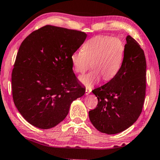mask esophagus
<instances>
[{"label": "esophagus", "mask_w": 160, "mask_h": 160, "mask_svg": "<svg viewBox=\"0 0 160 160\" xmlns=\"http://www.w3.org/2000/svg\"><path fill=\"white\" fill-rule=\"evenodd\" d=\"M91 92H92V89L91 88H86L85 94H86V95H88V94H90Z\"/></svg>", "instance_id": "esophagus-1"}]
</instances>
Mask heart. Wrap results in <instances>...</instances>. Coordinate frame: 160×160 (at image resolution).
I'll list each match as a JSON object with an SVG mask.
<instances>
[{
    "label": "heart",
    "instance_id": "obj_1",
    "mask_svg": "<svg viewBox=\"0 0 160 160\" xmlns=\"http://www.w3.org/2000/svg\"><path fill=\"white\" fill-rule=\"evenodd\" d=\"M124 51V45L118 38L97 36L83 44L82 51L72 53L70 60L77 73L82 74L92 66L90 72L79 78L87 88H91L102 77L109 80L116 76L122 65Z\"/></svg>",
    "mask_w": 160,
    "mask_h": 160
}]
</instances>
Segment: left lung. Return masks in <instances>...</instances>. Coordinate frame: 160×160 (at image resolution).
<instances>
[{
    "instance_id": "8db88e82",
    "label": "left lung",
    "mask_w": 160,
    "mask_h": 160,
    "mask_svg": "<svg viewBox=\"0 0 160 160\" xmlns=\"http://www.w3.org/2000/svg\"><path fill=\"white\" fill-rule=\"evenodd\" d=\"M123 59L114 78L92 90L98 99L89 112L92 125L99 131L116 134L132 126L140 115L146 90V60L140 45L126 37Z\"/></svg>"
}]
</instances>
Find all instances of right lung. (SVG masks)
<instances>
[{
	"instance_id": "1",
	"label": "right lung",
	"mask_w": 160,
	"mask_h": 160,
	"mask_svg": "<svg viewBox=\"0 0 160 160\" xmlns=\"http://www.w3.org/2000/svg\"><path fill=\"white\" fill-rule=\"evenodd\" d=\"M86 37L83 32L46 25L22 42L12 72V98L32 126L48 129L58 125L72 101L84 95L70 56Z\"/></svg>"
}]
</instances>
